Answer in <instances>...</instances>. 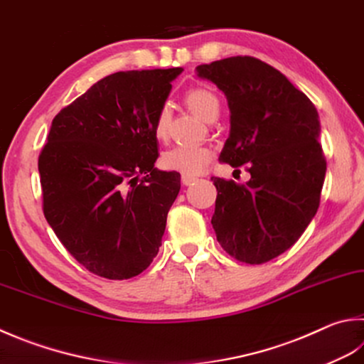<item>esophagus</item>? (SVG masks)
Segmentation results:
<instances>
[{
  "label": "esophagus",
  "mask_w": 364,
  "mask_h": 364,
  "mask_svg": "<svg viewBox=\"0 0 364 364\" xmlns=\"http://www.w3.org/2000/svg\"><path fill=\"white\" fill-rule=\"evenodd\" d=\"M196 181L195 176H188V174H182V183L183 185H191Z\"/></svg>",
  "instance_id": "esophagus-1"
}]
</instances>
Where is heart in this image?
<instances>
[{
	"instance_id": "heart-1",
	"label": "heart",
	"mask_w": 364,
	"mask_h": 364,
	"mask_svg": "<svg viewBox=\"0 0 364 364\" xmlns=\"http://www.w3.org/2000/svg\"><path fill=\"white\" fill-rule=\"evenodd\" d=\"M185 102L204 122H208L212 115H218V111H220L218 98L208 88L203 87L191 88V90L185 93ZM169 120V107L168 105H163L156 111L154 122V133L159 139L166 138ZM212 159H214V152L205 146H176L161 155V166L181 174L198 176L208 168Z\"/></svg>"
}]
</instances>
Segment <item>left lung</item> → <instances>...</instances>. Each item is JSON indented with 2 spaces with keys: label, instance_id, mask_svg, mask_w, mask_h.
I'll list each match as a JSON object with an SVG mask.
<instances>
[{
  "label": "left lung",
  "instance_id": "8db88e82",
  "mask_svg": "<svg viewBox=\"0 0 364 364\" xmlns=\"http://www.w3.org/2000/svg\"><path fill=\"white\" fill-rule=\"evenodd\" d=\"M225 93L230 136L220 161L249 164L250 181L212 177L217 241L242 263L262 264L289 250L317 214L326 160L312 101L285 75L253 57L196 68Z\"/></svg>",
  "mask_w": 364,
  "mask_h": 364
}]
</instances>
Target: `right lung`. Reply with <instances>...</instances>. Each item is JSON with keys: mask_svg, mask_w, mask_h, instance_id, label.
I'll use <instances>...</instances> for the list:
<instances>
[{"mask_svg": "<svg viewBox=\"0 0 364 364\" xmlns=\"http://www.w3.org/2000/svg\"><path fill=\"white\" fill-rule=\"evenodd\" d=\"M181 73H114L52 120L38 160L46 220L97 276L134 277L159 253L181 174L155 168L154 122Z\"/></svg>", "mask_w": 364, "mask_h": 364, "instance_id": "1", "label": "right lung"}]
</instances>
